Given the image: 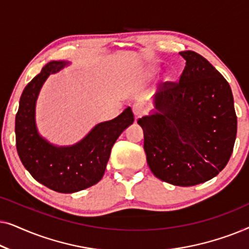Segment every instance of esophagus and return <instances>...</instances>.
<instances>
[{
  "label": "esophagus",
  "instance_id": "esophagus-1",
  "mask_svg": "<svg viewBox=\"0 0 249 249\" xmlns=\"http://www.w3.org/2000/svg\"><path fill=\"white\" fill-rule=\"evenodd\" d=\"M132 112H134L135 119H139L145 113V107L142 103H135L132 105Z\"/></svg>",
  "mask_w": 249,
  "mask_h": 249
}]
</instances>
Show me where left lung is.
I'll return each instance as SVG.
<instances>
[{
	"instance_id": "left-lung-1",
	"label": "left lung",
	"mask_w": 249,
	"mask_h": 249,
	"mask_svg": "<svg viewBox=\"0 0 249 249\" xmlns=\"http://www.w3.org/2000/svg\"><path fill=\"white\" fill-rule=\"evenodd\" d=\"M178 83H165L154 95L153 113L137 121L156 178L180 187L214 178L227 165L237 135L231 88L205 57L193 51Z\"/></svg>"
}]
</instances>
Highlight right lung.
Segmentation results:
<instances>
[{
	"instance_id": "1",
	"label": "right lung",
	"mask_w": 249,
	"mask_h": 249,
	"mask_svg": "<svg viewBox=\"0 0 249 249\" xmlns=\"http://www.w3.org/2000/svg\"><path fill=\"white\" fill-rule=\"evenodd\" d=\"M51 61L23 89L16 115V144L22 164L37 181L57 193L71 194L94 186L103 177L112 146L134 114L127 107L113 120L95 125L72 146H55L38 134L35 121L36 101L51 73L68 66Z\"/></svg>"
}]
</instances>
